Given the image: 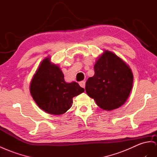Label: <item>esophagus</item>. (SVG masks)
<instances>
[{
	"label": "esophagus",
	"instance_id": "34e87169",
	"mask_svg": "<svg viewBox=\"0 0 157 157\" xmlns=\"http://www.w3.org/2000/svg\"><path fill=\"white\" fill-rule=\"evenodd\" d=\"M79 86H81L82 87H83V88H85V86H86V82H84V81L80 82L79 83Z\"/></svg>",
	"mask_w": 157,
	"mask_h": 157
}]
</instances>
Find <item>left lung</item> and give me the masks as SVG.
Returning <instances> with one entry per match:
<instances>
[{
	"label": "left lung",
	"mask_w": 157,
	"mask_h": 157,
	"mask_svg": "<svg viewBox=\"0 0 157 157\" xmlns=\"http://www.w3.org/2000/svg\"><path fill=\"white\" fill-rule=\"evenodd\" d=\"M95 74L86 83V93L105 111L116 109L126 102L133 75L127 64L115 54L104 50L94 65Z\"/></svg>",
	"instance_id": "8db88e82"
}]
</instances>
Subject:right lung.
<instances>
[{
    "label": "right lung",
    "mask_w": 157,
    "mask_h": 157,
    "mask_svg": "<svg viewBox=\"0 0 157 157\" xmlns=\"http://www.w3.org/2000/svg\"><path fill=\"white\" fill-rule=\"evenodd\" d=\"M50 58H44L33 75L30 94L38 106L52 115H62L71 107L73 98L84 91L77 82L67 83L64 75Z\"/></svg>",
    "instance_id": "right-lung-1"
}]
</instances>
